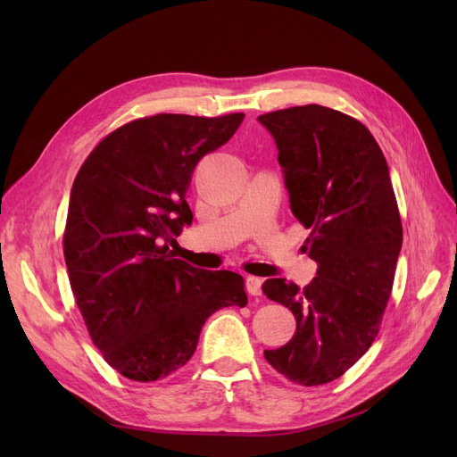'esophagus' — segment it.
Instances as JSON below:
<instances>
[{
	"instance_id": "1",
	"label": "esophagus",
	"mask_w": 457,
	"mask_h": 457,
	"mask_svg": "<svg viewBox=\"0 0 457 457\" xmlns=\"http://www.w3.org/2000/svg\"><path fill=\"white\" fill-rule=\"evenodd\" d=\"M261 286H262V280L257 278V276H247V280H245L247 294L253 295V297H259L261 295Z\"/></svg>"
}]
</instances>
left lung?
Instances as JSON below:
<instances>
[{"label":"left lung","instance_id":"1","mask_svg":"<svg viewBox=\"0 0 457 457\" xmlns=\"http://www.w3.org/2000/svg\"><path fill=\"white\" fill-rule=\"evenodd\" d=\"M278 162L303 244L318 262L312 282L270 278L262 294L294 312L297 329L267 362L297 385L341 378L376 341L389 303L403 220L383 152L370 129L339 110L305 104L257 118Z\"/></svg>","mask_w":457,"mask_h":457}]
</instances>
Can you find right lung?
I'll list each match as a JSON object with an SVG mask.
<instances>
[{"instance_id": "obj_1", "label": "right lung", "mask_w": 457, "mask_h": 457, "mask_svg": "<svg viewBox=\"0 0 457 457\" xmlns=\"http://www.w3.org/2000/svg\"><path fill=\"white\" fill-rule=\"evenodd\" d=\"M242 112L156 114L108 133L74 179L62 237L78 309L104 361L150 383L183 368L215 311L245 307L244 278L175 259L192 171L237 133Z\"/></svg>"}]
</instances>
